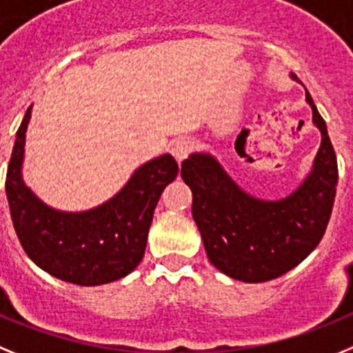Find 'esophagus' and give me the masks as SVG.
Masks as SVG:
<instances>
[{
	"label": "esophagus",
	"instance_id": "obj_1",
	"mask_svg": "<svg viewBox=\"0 0 353 353\" xmlns=\"http://www.w3.org/2000/svg\"><path fill=\"white\" fill-rule=\"evenodd\" d=\"M192 149H194V142L190 139H186V137H183V139L176 140V142L172 143V149H170V152H172L174 158L177 159V163H181L183 159L188 158V154L192 152Z\"/></svg>",
	"mask_w": 353,
	"mask_h": 353
}]
</instances>
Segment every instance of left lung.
Masks as SVG:
<instances>
[{"label":"left lung","mask_w":353,"mask_h":353,"mask_svg":"<svg viewBox=\"0 0 353 353\" xmlns=\"http://www.w3.org/2000/svg\"><path fill=\"white\" fill-rule=\"evenodd\" d=\"M291 78L300 83L293 72ZM305 101L321 133V145L309 176L286 199L252 197L206 152H194L181 165V177L194 195L192 214L208 257L229 277L243 283L281 277L304 261L323 238L336 197L338 161L307 90Z\"/></svg>","instance_id":"left-lung-1"}]
</instances>
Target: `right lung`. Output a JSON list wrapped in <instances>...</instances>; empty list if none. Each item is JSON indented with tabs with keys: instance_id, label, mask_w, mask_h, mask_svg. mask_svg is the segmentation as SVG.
<instances>
[{
	"instance_id": "add662e5",
	"label": "right lung",
	"mask_w": 353,
	"mask_h": 353,
	"mask_svg": "<svg viewBox=\"0 0 353 353\" xmlns=\"http://www.w3.org/2000/svg\"><path fill=\"white\" fill-rule=\"evenodd\" d=\"M32 117L26 110L7 170L12 222L24 252L44 272L78 286H99L131 274L145 254L154 208L179 167L170 154L137 168L117 195L81 213L46 206L21 176L24 140Z\"/></svg>"
}]
</instances>
